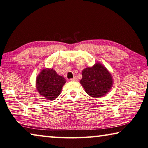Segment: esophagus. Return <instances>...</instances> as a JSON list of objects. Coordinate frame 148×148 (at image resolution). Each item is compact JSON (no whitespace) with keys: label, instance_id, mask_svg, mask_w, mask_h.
<instances>
[{"label":"esophagus","instance_id":"1","mask_svg":"<svg viewBox=\"0 0 148 148\" xmlns=\"http://www.w3.org/2000/svg\"><path fill=\"white\" fill-rule=\"evenodd\" d=\"M70 80H71V81H74V82H76V81H78V78H77L75 76V77H74L73 78H71V79H70Z\"/></svg>","mask_w":148,"mask_h":148}]
</instances>
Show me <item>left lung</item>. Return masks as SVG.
<instances>
[{
  "instance_id": "obj_1",
  "label": "left lung",
  "mask_w": 148,
  "mask_h": 148,
  "mask_svg": "<svg viewBox=\"0 0 148 148\" xmlns=\"http://www.w3.org/2000/svg\"><path fill=\"white\" fill-rule=\"evenodd\" d=\"M80 84L86 92L93 97H100L110 90L112 85L111 75L100 63L84 69Z\"/></svg>"
}]
</instances>
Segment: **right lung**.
<instances>
[{"mask_svg":"<svg viewBox=\"0 0 148 148\" xmlns=\"http://www.w3.org/2000/svg\"><path fill=\"white\" fill-rule=\"evenodd\" d=\"M66 79L52 69H43L36 79V88L40 95L48 100H55L60 95Z\"/></svg>","mask_w":148,"mask_h":148,"instance_id":"obj_1","label":"right lung"}]
</instances>
